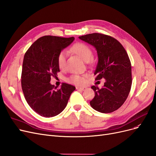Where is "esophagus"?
<instances>
[{"mask_svg": "<svg viewBox=\"0 0 156 156\" xmlns=\"http://www.w3.org/2000/svg\"><path fill=\"white\" fill-rule=\"evenodd\" d=\"M76 88L77 90H80V91H85L86 89V87H76Z\"/></svg>", "mask_w": 156, "mask_h": 156, "instance_id": "1", "label": "esophagus"}]
</instances>
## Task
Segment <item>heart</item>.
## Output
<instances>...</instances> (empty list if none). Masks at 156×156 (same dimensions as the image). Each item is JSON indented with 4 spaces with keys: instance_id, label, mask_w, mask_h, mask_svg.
Listing matches in <instances>:
<instances>
[{
    "instance_id": "b5f03b06",
    "label": "heart",
    "mask_w": 156,
    "mask_h": 156,
    "mask_svg": "<svg viewBox=\"0 0 156 156\" xmlns=\"http://www.w3.org/2000/svg\"><path fill=\"white\" fill-rule=\"evenodd\" d=\"M71 51L77 54L85 62H89L93 56V51L91 48L83 43H78L73 44L71 48ZM66 52H60L57 57V63L59 69H63L65 67L66 63ZM67 82L75 85H82L85 83V76L82 75L73 74L67 78Z\"/></svg>"
}]
</instances>
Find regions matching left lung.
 Masks as SVG:
<instances>
[{
	"instance_id": "1",
	"label": "left lung",
	"mask_w": 156,
	"mask_h": 156,
	"mask_svg": "<svg viewBox=\"0 0 156 156\" xmlns=\"http://www.w3.org/2000/svg\"><path fill=\"white\" fill-rule=\"evenodd\" d=\"M79 38L96 48L98 62L95 80H105L102 88L91 87L95 96L90 105L100 113L113 112L124 103L131 89L132 65L128 55L118 40L108 35L93 33Z\"/></svg>"
}]
</instances>
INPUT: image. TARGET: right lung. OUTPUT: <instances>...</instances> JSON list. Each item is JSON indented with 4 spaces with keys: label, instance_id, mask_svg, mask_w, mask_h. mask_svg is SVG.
I'll return each instance as SVG.
<instances>
[{
    "label": "right lung",
    "instance_id": "right-lung-1",
    "mask_svg": "<svg viewBox=\"0 0 156 156\" xmlns=\"http://www.w3.org/2000/svg\"><path fill=\"white\" fill-rule=\"evenodd\" d=\"M74 39V37L44 36L37 39L24 54L21 73L23 92L30 108L42 117H52L61 113L76 89L66 83L57 89L50 83L51 78L56 77L59 72L58 54Z\"/></svg>",
    "mask_w": 156,
    "mask_h": 156
}]
</instances>
